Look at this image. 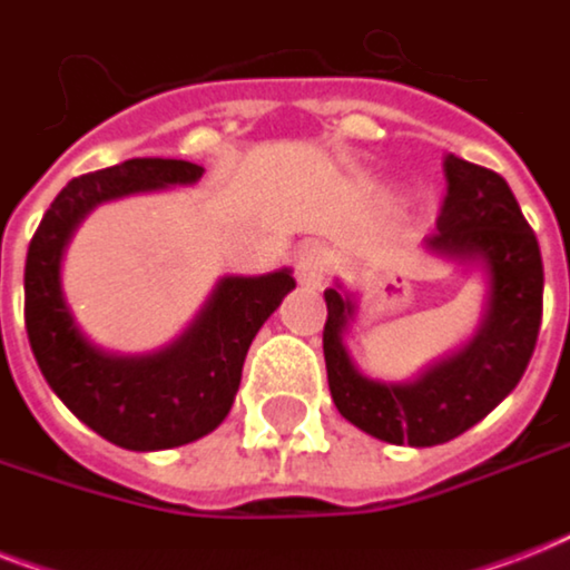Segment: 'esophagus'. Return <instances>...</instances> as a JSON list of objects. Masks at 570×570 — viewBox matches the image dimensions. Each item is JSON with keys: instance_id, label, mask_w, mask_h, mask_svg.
<instances>
[{"instance_id": "obj_1", "label": "esophagus", "mask_w": 570, "mask_h": 570, "mask_svg": "<svg viewBox=\"0 0 570 570\" xmlns=\"http://www.w3.org/2000/svg\"><path fill=\"white\" fill-rule=\"evenodd\" d=\"M325 272H328V257L320 245H304V248L295 250V275H298V284L307 286V289H320L322 281H325Z\"/></svg>"}]
</instances>
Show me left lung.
<instances>
[{"label": "left lung", "instance_id": "1", "mask_svg": "<svg viewBox=\"0 0 570 570\" xmlns=\"http://www.w3.org/2000/svg\"><path fill=\"white\" fill-rule=\"evenodd\" d=\"M446 197L429 254L485 275V311L476 334L414 381H379L357 370L343 334L355 320V295L325 289L322 331L331 399L348 423L379 441L438 446L476 425L521 381L539 340L544 266L535 233L509 183L459 156L443 159Z\"/></svg>", "mask_w": 570, "mask_h": 570}]
</instances>
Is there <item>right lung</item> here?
Returning <instances> with one entry per match:
<instances>
[{"instance_id": "1", "label": "right lung", "mask_w": 570, "mask_h": 570, "mask_svg": "<svg viewBox=\"0 0 570 570\" xmlns=\"http://www.w3.org/2000/svg\"><path fill=\"white\" fill-rule=\"evenodd\" d=\"M204 168L186 159H127L82 174L58 191L26 257V331L40 373L88 429L136 452L204 438L230 414L250 340L295 289L289 268L227 275L189 328L150 355H118L85 337L61 289V259L76 227L106 200L191 186Z\"/></svg>"}]
</instances>
